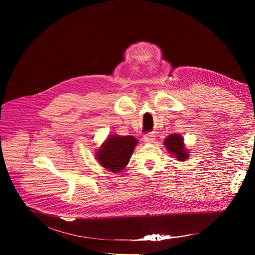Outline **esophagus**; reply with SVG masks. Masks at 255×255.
I'll list each match as a JSON object with an SVG mask.
<instances>
[{"label":"esophagus","mask_w":255,"mask_h":255,"mask_svg":"<svg viewBox=\"0 0 255 255\" xmlns=\"http://www.w3.org/2000/svg\"><path fill=\"white\" fill-rule=\"evenodd\" d=\"M142 139H143V141L146 142V143H151V142L154 141V139H155V136H154L153 133H148V134H145V135L143 136Z\"/></svg>","instance_id":"34e87169"}]
</instances>
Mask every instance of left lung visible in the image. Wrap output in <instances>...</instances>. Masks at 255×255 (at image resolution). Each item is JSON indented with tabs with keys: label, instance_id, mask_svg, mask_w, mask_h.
<instances>
[{
	"label": "left lung",
	"instance_id": "8db88e82",
	"mask_svg": "<svg viewBox=\"0 0 255 255\" xmlns=\"http://www.w3.org/2000/svg\"><path fill=\"white\" fill-rule=\"evenodd\" d=\"M165 146L168 152L175 155L179 160H184L188 157V154L184 148L183 137L180 135L172 134L168 136L165 139Z\"/></svg>",
	"mask_w": 255,
	"mask_h": 255
}]
</instances>
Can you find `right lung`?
I'll use <instances>...</instances> for the list:
<instances>
[{"mask_svg": "<svg viewBox=\"0 0 255 255\" xmlns=\"http://www.w3.org/2000/svg\"><path fill=\"white\" fill-rule=\"evenodd\" d=\"M137 142L133 136L112 135L97 152V159L107 170L119 172L128 165Z\"/></svg>", "mask_w": 255, "mask_h": 255, "instance_id": "right-lung-1", "label": "right lung"}]
</instances>
